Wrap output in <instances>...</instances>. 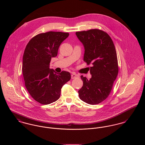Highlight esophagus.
Segmentation results:
<instances>
[{
  "label": "esophagus",
  "instance_id": "34e87169",
  "mask_svg": "<svg viewBox=\"0 0 145 145\" xmlns=\"http://www.w3.org/2000/svg\"><path fill=\"white\" fill-rule=\"evenodd\" d=\"M78 77H79V75L76 74H75V73H73V74H71V79H74L78 78Z\"/></svg>",
  "mask_w": 145,
  "mask_h": 145
}]
</instances>
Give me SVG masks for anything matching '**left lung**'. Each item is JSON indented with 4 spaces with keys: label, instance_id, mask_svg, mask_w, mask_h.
<instances>
[{
    "label": "left lung",
    "instance_id": "obj_1",
    "mask_svg": "<svg viewBox=\"0 0 145 145\" xmlns=\"http://www.w3.org/2000/svg\"><path fill=\"white\" fill-rule=\"evenodd\" d=\"M76 35L85 49L84 61L90 68L91 78L81 76L82 88L78 91L79 98L86 103H100L109 95L118 74L117 52L110 37L98 29L76 32Z\"/></svg>",
    "mask_w": 145,
    "mask_h": 145
}]
</instances>
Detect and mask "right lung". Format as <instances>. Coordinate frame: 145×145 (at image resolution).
Wrapping results in <instances>:
<instances>
[{"instance_id":"right-lung-1","label":"right lung","mask_w":145,"mask_h":145,"mask_svg":"<svg viewBox=\"0 0 145 145\" xmlns=\"http://www.w3.org/2000/svg\"><path fill=\"white\" fill-rule=\"evenodd\" d=\"M69 35L61 32H48L33 37L26 46L22 63L25 86L31 96L42 104L58 100L62 86L71 79L70 72L60 74L50 69L61 43Z\"/></svg>"}]
</instances>
